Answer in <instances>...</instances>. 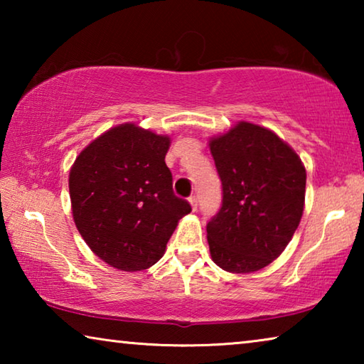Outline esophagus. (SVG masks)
Wrapping results in <instances>:
<instances>
[{"instance_id":"1","label":"esophagus","mask_w":364,"mask_h":364,"mask_svg":"<svg viewBox=\"0 0 364 364\" xmlns=\"http://www.w3.org/2000/svg\"><path fill=\"white\" fill-rule=\"evenodd\" d=\"M189 204H191V207H193V210H196V208H197V196L189 197Z\"/></svg>"}]
</instances>
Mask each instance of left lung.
I'll return each mask as SVG.
<instances>
[{
    "mask_svg": "<svg viewBox=\"0 0 364 364\" xmlns=\"http://www.w3.org/2000/svg\"><path fill=\"white\" fill-rule=\"evenodd\" d=\"M223 202L208 221L212 260L230 273H254L291 242L305 205L306 171L274 132L250 122L208 141Z\"/></svg>",
    "mask_w": 364,
    "mask_h": 364,
    "instance_id": "obj_1",
    "label": "left lung"
}]
</instances>
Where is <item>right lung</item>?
I'll list each match as a JSON object with an SVG mask.
<instances>
[{
    "label": "right lung",
    "mask_w": 364,
    "mask_h": 364,
    "mask_svg": "<svg viewBox=\"0 0 364 364\" xmlns=\"http://www.w3.org/2000/svg\"><path fill=\"white\" fill-rule=\"evenodd\" d=\"M171 139L122 123L78 154L69 175L72 215L93 254L120 271L151 268L184 215L165 164Z\"/></svg>",
    "instance_id": "add662e5"
}]
</instances>
